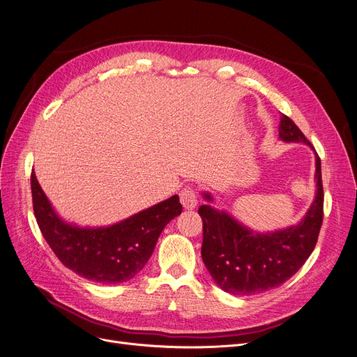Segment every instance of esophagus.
<instances>
[{
  "label": "esophagus",
  "instance_id": "34e87169",
  "mask_svg": "<svg viewBox=\"0 0 357 357\" xmlns=\"http://www.w3.org/2000/svg\"><path fill=\"white\" fill-rule=\"evenodd\" d=\"M180 202L184 209H195L197 206V195L190 185L180 192Z\"/></svg>",
  "mask_w": 357,
  "mask_h": 357
}]
</instances>
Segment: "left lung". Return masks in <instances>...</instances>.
Instances as JSON below:
<instances>
[{"label":"left lung","instance_id":"8db88e82","mask_svg":"<svg viewBox=\"0 0 357 357\" xmlns=\"http://www.w3.org/2000/svg\"><path fill=\"white\" fill-rule=\"evenodd\" d=\"M279 138L312 148L301 129L284 114L280 116ZM315 185V197L299 222L276 231L257 232L227 211L211 205L199 208L203 220L202 259L220 289L231 295H254L280 286L296 273L311 256L322 224L324 192L321 160L317 154ZM202 195L213 202L211 193Z\"/></svg>","mask_w":357,"mask_h":357}]
</instances>
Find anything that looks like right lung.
<instances>
[{"instance_id": "add662e5", "label": "right lung", "mask_w": 357, "mask_h": 357, "mask_svg": "<svg viewBox=\"0 0 357 357\" xmlns=\"http://www.w3.org/2000/svg\"><path fill=\"white\" fill-rule=\"evenodd\" d=\"M33 209L49 247L63 266L96 283L117 284L137 276L169 220L181 213L177 195L109 227H79L62 219L31 173Z\"/></svg>"}]
</instances>
